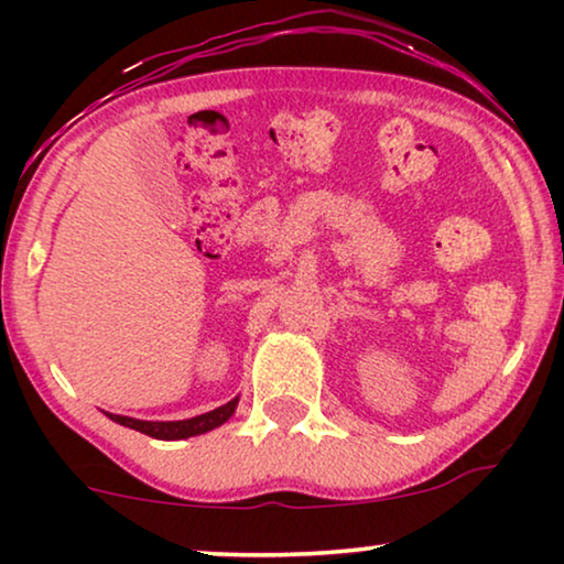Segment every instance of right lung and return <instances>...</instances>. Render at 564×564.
<instances>
[{"instance_id": "add662e5", "label": "right lung", "mask_w": 564, "mask_h": 564, "mask_svg": "<svg viewBox=\"0 0 564 564\" xmlns=\"http://www.w3.org/2000/svg\"><path fill=\"white\" fill-rule=\"evenodd\" d=\"M236 405H238V398H234L226 405L215 408V411H210V413L195 415V419H187V421H138V419H130V415H115V413H107V415H110L115 423H120V426L135 429L145 436L166 438V442H172V438L199 436V434H207V431L223 426V423L234 415Z\"/></svg>"}]
</instances>
